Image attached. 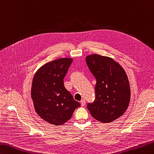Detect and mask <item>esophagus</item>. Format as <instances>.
Here are the masks:
<instances>
[{"label": "esophagus", "mask_w": 154, "mask_h": 154, "mask_svg": "<svg viewBox=\"0 0 154 154\" xmlns=\"http://www.w3.org/2000/svg\"><path fill=\"white\" fill-rule=\"evenodd\" d=\"M81 106H84V105H85V101L84 100V99H82V100L81 101Z\"/></svg>", "instance_id": "obj_1"}]
</instances>
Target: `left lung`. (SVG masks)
Here are the masks:
<instances>
[{
    "label": "left lung",
    "mask_w": 154,
    "mask_h": 154,
    "mask_svg": "<svg viewBox=\"0 0 154 154\" xmlns=\"http://www.w3.org/2000/svg\"><path fill=\"white\" fill-rule=\"evenodd\" d=\"M87 65L95 77V99L87 109L95 119L109 123L125 113L130 101L127 75L118 63L110 57L93 54L86 57Z\"/></svg>",
    "instance_id": "obj_1"
}]
</instances>
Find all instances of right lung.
Masks as SVG:
<instances>
[{
    "label": "right lung",
    "instance_id": "1",
    "mask_svg": "<svg viewBox=\"0 0 154 154\" xmlns=\"http://www.w3.org/2000/svg\"><path fill=\"white\" fill-rule=\"evenodd\" d=\"M73 59L61 58L39 68L33 77L31 98L36 112L45 122L61 125L81 104L65 89L63 79Z\"/></svg>",
    "mask_w": 154,
    "mask_h": 154
}]
</instances>
